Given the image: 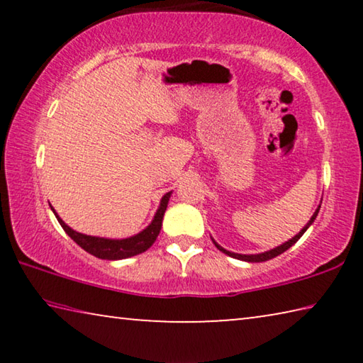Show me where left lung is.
<instances>
[{
	"label": "left lung",
	"mask_w": 363,
	"mask_h": 363,
	"mask_svg": "<svg viewBox=\"0 0 363 363\" xmlns=\"http://www.w3.org/2000/svg\"><path fill=\"white\" fill-rule=\"evenodd\" d=\"M318 210H320V206L317 208L315 210V213H314V216L311 218V220L309 223H307V225L304 227L303 230H301L298 235H294L291 240H288V242H285L284 245H280V247H277V248H274V250H270V251H266V253H261V255H237V253H230V251H227V250H224L223 247H219V245L214 242V245H216L218 247V250H220L223 251V253H225V255H229V256H232V257H235V259H242V261H248V262H262V261H267V259H272V257H275V256H279V255H281L284 253V251H286L288 248L290 247H293L294 243H296L301 237H303V233L307 230V227H309L312 223H314V219L317 218V214H318Z\"/></svg>",
	"instance_id": "1"
}]
</instances>
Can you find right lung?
<instances>
[{
    "label": "right lung",
    "instance_id": "add662e5",
    "mask_svg": "<svg viewBox=\"0 0 363 363\" xmlns=\"http://www.w3.org/2000/svg\"><path fill=\"white\" fill-rule=\"evenodd\" d=\"M171 192L167 195H163L162 203H160L158 211L153 218L152 224L144 229L140 233L130 238H123V240H110V238H101V237H91V235H83V233L75 232L70 229L62 219H60L56 211V218L59 220V224L62 225V229L67 232L73 242L79 245L84 251H88L89 255H93L96 257H101V259H108V261H115V259H125V257H131L136 256L139 253H144L145 250H149L153 242L157 240L160 229H162V220H163V214L167 211L168 206V200H169ZM52 208V206H51Z\"/></svg>",
    "mask_w": 363,
    "mask_h": 363
}]
</instances>
